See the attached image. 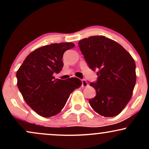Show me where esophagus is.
<instances>
[{"label":"esophagus","instance_id":"34e87169","mask_svg":"<svg viewBox=\"0 0 149 149\" xmlns=\"http://www.w3.org/2000/svg\"><path fill=\"white\" fill-rule=\"evenodd\" d=\"M88 85V82L86 81V80H85V79L82 80V86L87 87Z\"/></svg>","mask_w":149,"mask_h":149}]
</instances>
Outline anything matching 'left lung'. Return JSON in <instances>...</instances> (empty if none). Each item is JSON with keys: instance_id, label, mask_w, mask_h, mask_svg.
<instances>
[{"instance_id": "obj_1", "label": "left lung", "mask_w": 149, "mask_h": 149, "mask_svg": "<svg viewBox=\"0 0 149 149\" xmlns=\"http://www.w3.org/2000/svg\"><path fill=\"white\" fill-rule=\"evenodd\" d=\"M89 68L97 71V80L90 83L96 96L89 100L95 112L113 117L130 100L136 83V65L129 52L114 40L95 36L78 42Z\"/></svg>"}]
</instances>
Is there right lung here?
Listing matches in <instances>:
<instances>
[{
  "label": "right lung",
  "mask_w": 149,
  "mask_h": 149,
  "mask_svg": "<svg viewBox=\"0 0 149 149\" xmlns=\"http://www.w3.org/2000/svg\"><path fill=\"white\" fill-rule=\"evenodd\" d=\"M73 42L42 46L30 53L17 72V86L26 103L38 115L49 118L61 111L71 93L82 85L77 78L54 79L64 63L65 51L73 48Z\"/></svg>",
  "instance_id": "right-lung-1"
}]
</instances>
